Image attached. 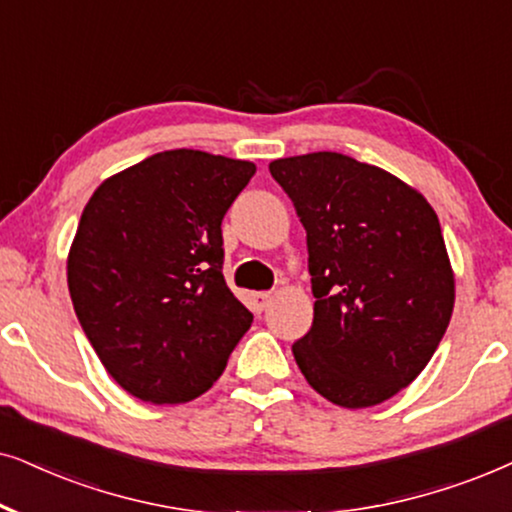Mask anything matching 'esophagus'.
<instances>
[{"label":"esophagus","instance_id":"34e87169","mask_svg":"<svg viewBox=\"0 0 512 512\" xmlns=\"http://www.w3.org/2000/svg\"><path fill=\"white\" fill-rule=\"evenodd\" d=\"M269 299H271V292H255V295H252V309L264 311L267 309Z\"/></svg>","mask_w":512,"mask_h":512}]
</instances>
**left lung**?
<instances>
[{"instance_id": "8db88e82", "label": "left lung", "mask_w": 512, "mask_h": 512, "mask_svg": "<svg viewBox=\"0 0 512 512\" xmlns=\"http://www.w3.org/2000/svg\"><path fill=\"white\" fill-rule=\"evenodd\" d=\"M309 248L313 325L292 344L306 381L339 407H372L428 365L454 309L435 210L417 189L346 154L269 163Z\"/></svg>"}]
</instances>
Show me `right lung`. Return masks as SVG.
Instances as JSON below:
<instances>
[{
  "label": "right lung",
  "instance_id": "1",
  "mask_svg": "<svg viewBox=\"0 0 512 512\" xmlns=\"http://www.w3.org/2000/svg\"><path fill=\"white\" fill-rule=\"evenodd\" d=\"M255 163L168 149L88 199L67 285L88 342L135 398L177 405L220 379L252 323L222 276V220Z\"/></svg>",
  "mask_w": 512,
  "mask_h": 512
}]
</instances>
